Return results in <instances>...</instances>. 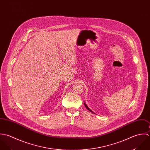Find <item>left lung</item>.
Wrapping results in <instances>:
<instances>
[{
	"label": "left lung",
	"instance_id": "obj_1",
	"mask_svg": "<svg viewBox=\"0 0 150 150\" xmlns=\"http://www.w3.org/2000/svg\"><path fill=\"white\" fill-rule=\"evenodd\" d=\"M85 107H86V108H87V109H88V110L89 111L91 112H93L91 110H90V109H89V108H88V106L86 105V104H85Z\"/></svg>",
	"mask_w": 150,
	"mask_h": 150
}]
</instances>
